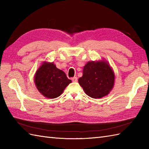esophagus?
I'll use <instances>...</instances> for the list:
<instances>
[{
	"label": "esophagus",
	"instance_id": "34e87169",
	"mask_svg": "<svg viewBox=\"0 0 149 149\" xmlns=\"http://www.w3.org/2000/svg\"><path fill=\"white\" fill-rule=\"evenodd\" d=\"M72 81L73 82H77V77H74L72 78Z\"/></svg>",
	"mask_w": 149,
	"mask_h": 149
}]
</instances>
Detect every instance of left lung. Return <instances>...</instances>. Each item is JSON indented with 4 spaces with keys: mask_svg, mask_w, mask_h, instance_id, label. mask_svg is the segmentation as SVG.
<instances>
[{
    "mask_svg": "<svg viewBox=\"0 0 149 149\" xmlns=\"http://www.w3.org/2000/svg\"><path fill=\"white\" fill-rule=\"evenodd\" d=\"M78 81L88 96L99 99L112 90L115 74L108 63L104 61H91L84 66L83 75Z\"/></svg>",
    "mask_w": 149,
    "mask_h": 149,
    "instance_id": "left-lung-1",
    "label": "left lung"
}]
</instances>
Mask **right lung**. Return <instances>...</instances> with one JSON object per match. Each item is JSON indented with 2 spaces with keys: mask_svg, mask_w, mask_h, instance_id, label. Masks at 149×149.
Listing matches in <instances>:
<instances>
[{
  "mask_svg": "<svg viewBox=\"0 0 149 149\" xmlns=\"http://www.w3.org/2000/svg\"><path fill=\"white\" fill-rule=\"evenodd\" d=\"M34 83L43 95L54 99L61 95L72 81L53 63H44L36 73Z\"/></svg>",
  "mask_w": 149,
  "mask_h": 149,
  "instance_id": "obj_1",
  "label": "right lung"
}]
</instances>
